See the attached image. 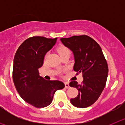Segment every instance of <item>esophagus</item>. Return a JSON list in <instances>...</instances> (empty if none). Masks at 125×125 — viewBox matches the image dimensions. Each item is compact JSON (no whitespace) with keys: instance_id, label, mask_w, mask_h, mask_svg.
I'll return each mask as SVG.
<instances>
[{"instance_id":"esophagus-1","label":"esophagus","mask_w":125,"mask_h":125,"mask_svg":"<svg viewBox=\"0 0 125 125\" xmlns=\"http://www.w3.org/2000/svg\"><path fill=\"white\" fill-rule=\"evenodd\" d=\"M64 84H65V88H67V89H68V88H69V83H64Z\"/></svg>"}]
</instances>
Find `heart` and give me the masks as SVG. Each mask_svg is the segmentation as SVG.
I'll use <instances>...</instances> for the list:
<instances>
[{
    "instance_id": "heart-1",
    "label": "heart",
    "mask_w": 125,
    "mask_h": 125,
    "mask_svg": "<svg viewBox=\"0 0 125 125\" xmlns=\"http://www.w3.org/2000/svg\"><path fill=\"white\" fill-rule=\"evenodd\" d=\"M57 52L59 53L61 57H62L66 55H70L71 54V50L68 48L67 46H64L63 44L59 45L57 48Z\"/></svg>"
}]
</instances>
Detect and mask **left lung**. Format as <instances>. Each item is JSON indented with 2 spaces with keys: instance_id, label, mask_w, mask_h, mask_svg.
Masks as SVG:
<instances>
[{
  "instance_id": "obj_1",
  "label": "left lung",
  "mask_w": 125,
  "mask_h": 125,
  "mask_svg": "<svg viewBox=\"0 0 125 125\" xmlns=\"http://www.w3.org/2000/svg\"><path fill=\"white\" fill-rule=\"evenodd\" d=\"M64 46L74 55L73 69L76 74L83 73L81 84L71 81L69 86L78 89V95L71 99L73 105L80 108L90 106L97 101L106 83L108 66L101 47L87 35L61 38Z\"/></svg>"
}]
</instances>
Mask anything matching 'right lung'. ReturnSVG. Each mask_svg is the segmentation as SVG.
Returning a JSON list of instances; mask_svg holds the SVG:
<instances>
[{
    "label": "right lung",
    "instance_id": "right-lung-1",
    "mask_svg": "<svg viewBox=\"0 0 125 125\" xmlns=\"http://www.w3.org/2000/svg\"><path fill=\"white\" fill-rule=\"evenodd\" d=\"M57 39L29 37L19 47L14 56L12 78L15 88L24 101L36 108L49 105L55 92L65 86L62 81L46 80L39 72L45 55Z\"/></svg>",
    "mask_w": 125,
    "mask_h": 125
}]
</instances>
